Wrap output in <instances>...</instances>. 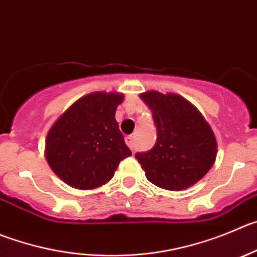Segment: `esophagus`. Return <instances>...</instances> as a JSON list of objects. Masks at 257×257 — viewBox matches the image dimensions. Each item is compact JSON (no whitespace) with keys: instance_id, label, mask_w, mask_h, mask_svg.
I'll return each instance as SVG.
<instances>
[{"instance_id":"34e87169","label":"esophagus","mask_w":257,"mask_h":257,"mask_svg":"<svg viewBox=\"0 0 257 257\" xmlns=\"http://www.w3.org/2000/svg\"><path fill=\"white\" fill-rule=\"evenodd\" d=\"M125 143L132 151H134V146H136V141H134V137L133 136H129L125 138Z\"/></svg>"}]
</instances>
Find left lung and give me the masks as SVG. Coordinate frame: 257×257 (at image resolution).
Listing matches in <instances>:
<instances>
[{"label": "left lung", "instance_id": "left-lung-1", "mask_svg": "<svg viewBox=\"0 0 257 257\" xmlns=\"http://www.w3.org/2000/svg\"><path fill=\"white\" fill-rule=\"evenodd\" d=\"M157 128V141L136 158L153 185L165 190L190 188L205 176L217 157V141L204 116L191 102L176 93L146 91Z\"/></svg>", "mask_w": 257, "mask_h": 257}]
</instances>
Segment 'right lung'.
I'll list each match as a JSON object with an SVG mask.
<instances>
[{
	"instance_id": "obj_1",
	"label": "right lung",
	"mask_w": 257,
	"mask_h": 257,
	"mask_svg": "<svg viewBox=\"0 0 257 257\" xmlns=\"http://www.w3.org/2000/svg\"><path fill=\"white\" fill-rule=\"evenodd\" d=\"M120 92L87 93L53 124L45 138V158L67 185L100 188L112 179L119 162L132 155L115 120Z\"/></svg>"
}]
</instances>
